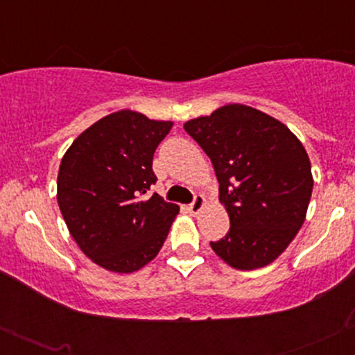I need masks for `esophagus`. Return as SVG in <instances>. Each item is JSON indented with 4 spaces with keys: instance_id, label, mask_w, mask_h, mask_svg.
Instances as JSON below:
<instances>
[{
    "instance_id": "1",
    "label": "esophagus",
    "mask_w": 355,
    "mask_h": 355,
    "mask_svg": "<svg viewBox=\"0 0 355 355\" xmlns=\"http://www.w3.org/2000/svg\"><path fill=\"white\" fill-rule=\"evenodd\" d=\"M203 205H205V198H203L202 195H195L193 202H191L190 205H189L190 214H191V215H197L198 211H200V210L203 209Z\"/></svg>"
}]
</instances>
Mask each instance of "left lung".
<instances>
[{"label": "left lung", "mask_w": 355, "mask_h": 355, "mask_svg": "<svg viewBox=\"0 0 355 355\" xmlns=\"http://www.w3.org/2000/svg\"><path fill=\"white\" fill-rule=\"evenodd\" d=\"M210 157L218 200L230 218L223 239L210 242L237 270L266 267L302 227L313 178L304 145L282 121L232 103L183 125Z\"/></svg>", "instance_id": "left-lung-1"}]
</instances>
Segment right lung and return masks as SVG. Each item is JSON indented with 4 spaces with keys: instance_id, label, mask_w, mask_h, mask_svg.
Wrapping results in <instances>:
<instances>
[{
    "instance_id": "obj_1",
    "label": "right lung",
    "mask_w": 355,
    "mask_h": 355,
    "mask_svg": "<svg viewBox=\"0 0 355 355\" xmlns=\"http://www.w3.org/2000/svg\"><path fill=\"white\" fill-rule=\"evenodd\" d=\"M172 125L120 110L85 130L61 158V215L96 266L132 274L164 245L180 209L146 193L157 182L153 153Z\"/></svg>"
}]
</instances>
